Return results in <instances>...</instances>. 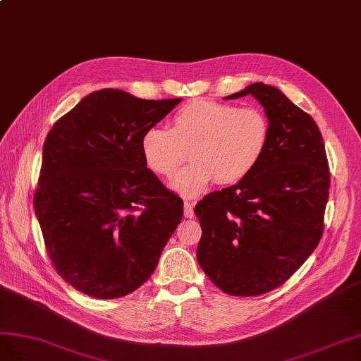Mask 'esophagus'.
<instances>
[{"label": "esophagus", "instance_id": "1", "mask_svg": "<svg viewBox=\"0 0 361 361\" xmlns=\"http://www.w3.org/2000/svg\"><path fill=\"white\" fill-rule=\"evenodd\" d=\"M193 202L184 201V216H186V218H193Z\"/></svg>", "mask_w": 361, "mask_h": 361}]
</instances>
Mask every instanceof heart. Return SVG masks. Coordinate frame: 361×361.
<instances>
[{
  "label": "heart",
  "instance_id": "1",
  "mask_svg": "<svg viewBox=\"0 0 361 361\" xmlns=\"http://www.w3.org/2000/svg\"><path fill=\"white\" fill-rule=\"evenodd\" d=\"M271 123L257 107L195 99L172 118L171 130L149 128L140 149L147 168L169 178L189 159L193 163L172 180V188L197 197L214 180L235 184L259 166L269 145Z\"/></svg>",
  "mask_w": 361,
  "mask_h": 361
}]
</instances>
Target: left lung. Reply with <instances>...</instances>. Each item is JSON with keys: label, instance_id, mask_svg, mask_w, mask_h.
I'll return each instance as SVG.
<instances>
[{"label": "left lung", "instance_id": "left-lung-1", "mask_svg": "<svg viewBox=\"0 0 361 361\" xmlns=\"http://www.w3.org/2000/svg\"><path fill=\"white\" fill-rule=\"evenodd\" d=\"M252 95L271 123L259 166L195 205L202 235L197 260L233 296L276 289L300 269L324 233L329 169L314 119L274 86L254 83L226 97Z\"/></svg>", "mask_w": 361, "mask_h": 361}]
</instances>
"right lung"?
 Listing matches in <instances>:
<instances>
[{"label": "right lung", "mask_w": 361, "mask_h": 361, "mask_svg": "<svg viewBox=\"0 0 361 361\" xmlns=\"http://www.w3.org/2000/svg\"><path fill=\"white\" fill-rule=\"evenodd\" d=\"M181 102L92 92L44 143L35 212L57 274L101 300L145 283L183 218V200L143 161L140 140Z\"/></svg>", "instance_id": "1"}]
</instances>
